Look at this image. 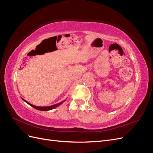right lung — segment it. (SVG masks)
<instances>
[{
    "mask_svg": "<svg viewBox=\"0 0 153 153\" xmlns=\"http://www.w3.org/2000/svg\"><path fill=\"white\" fill-rule=\"evenodd\" d=\"M22 100H24V101H25L27 103H28L30 106H32V107L34 108L35 109L38 110H42V111H47V110H52L53 108H55L56 107H57V106H59V105H61L63 103V101H62V102H61V103H59L57 104H55V105H52V106H35V105H32V104L28 103L27 101H25V100H24L23 98H22Z\"/></svg>",
    "mask_w": 153,
    "mask_h": 153,
    "instance_id": "add662e5",
    "label": "right lung"
}]
</instances>
